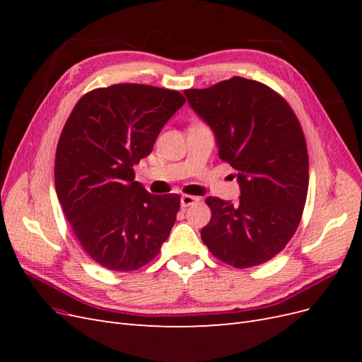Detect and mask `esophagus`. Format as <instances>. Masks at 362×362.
Wrapping results in <instances>:
<instances>
[{"label": "esophagus", "mask_w": 362, "mask_h": 362, "mask_svg": "<svg viewBox=\"0 0 362 362\" xmlns=\"http://www.w3.org/2000/svg\"><path fill=\"white\" fill-rule=\"evenodd\" d=\"M199 198H196V196H190V194H182L181 196V208H187L190 205H193L194 202H198Z\"/></svg>", "instance_id": "esophagus-1"}]
</instances>
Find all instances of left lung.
I'll return each instance as SVG.
<instances>
[{"instance_id": "left-lung-1", "label": "left lung", "mask_w": 362, "mask_h": 362, "mask_svg": "<svg viewBox=\"0 0 362 362\" xmlns=\"http://www.w3.org/2000/svg\"><path fill=\"white\" fill-rule=\"evenodd\" d=\"M184 95L240 185L237 202L205 199L211 221L202 242L229 266L262 264L286 247L303 213L310 164L299 120L270 87L242 76Z\"/></svg>"}]
</instances>
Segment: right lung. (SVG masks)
<instances>
[{"instance_id": "1", "label": "right lung", "mask_w": 362, "mask_h": 362, "mask_svg": "<svg viewBox=\"0 0 362 362\" xmlns=\"http://www.w3.org/2000/svg\"><path fill=\"white\" fill-rule=\"evenodd\" d=\"M184 103L177 90L113 84L86 93L64 124L56 192L76 240L105 269L148 264L177 221L180 194H151L134 181L133 166Z\"/></svg>"}]
</instances>
